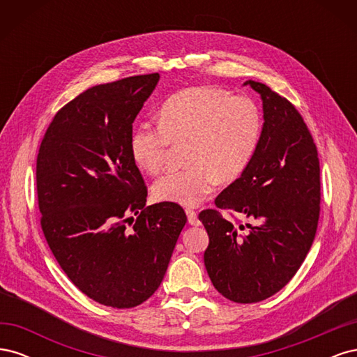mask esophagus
Listing matches in <instances>:
<instances>
[{
    "label": "esophagus",
    "mask_w": 357,
    "mask_h": 357,
    "mask_svg": "<svg viewBox=\"0 0 357 357\" xmlns=\"http://www.w3.org/2000/svg\"><path fill=\"white\" fill-rule=\"evenodd\" d=\"M186 215H188L189 225H192V226H199V225H201V222H199V219H198V214H197L195 211H193V210L188 208V210H186Z\"/></svg>",
    "instance_id": "esophagus-1"
}]
</instances>
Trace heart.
Masks as SVG:
<instances>
[{"label": "heart", "instance_id": "1", "mask_svg": "<svg viewBox=\"0 0 357 357\" xmlns=\"http://www.w3.org/2000/svg\"><path fill=\"white\" fill-rule=\"evenodd\" d=\"M158 126L142 122L129 137V155L147 174L164 167L169 146H181L186 168L158 178L153 197L160 202L197 207L215 183H232L250 165L262 137V114L245 96L190 88L162 104Z\"/></svg>", "mask_w": 357, "mask_h": 357}]
</instances>
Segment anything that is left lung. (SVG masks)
Segmentation results:
<instances>
[{
    "mask_svg": "<svg viewBox=\"0 0 357 357\" xmlns=\"http://www.w3.org/2000/svg\"><path fill=\"white\" fill-rule=\"evenodd\" d=\"M243 86L261 95V143L243 176L215 198L218 210L201 211L199 220L210 238L204 265L213 286L225 298L252 304L283 289L310 252L320 213V168L295 107L264 83ZM219 208L251 223L236 229ZM244 227L248 232L240 234Z\"/></svg>",
    "mask_w": 357,
    "mask_h": 357,
    "instance_id": "8db88e82",
    "label": "left lung"
}]
</instances>
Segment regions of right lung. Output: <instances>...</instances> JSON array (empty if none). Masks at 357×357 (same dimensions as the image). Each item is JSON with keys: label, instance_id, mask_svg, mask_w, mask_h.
Wrapping results in <instances>:
<instances>
[{"label": "right lung", "instance_id": "right-lung-1", "mask_svg": "<svg viewBox=\"0 0 357 357\" xmlns=\"http://www.w3.org/2000/svg\"><path fill=\"white\" fill-rule=\"evenodd\" d=\"M159 79L86 89L56 113L37 158L41 228L53 256L84 295L113 308L155 294L188 222L178 204L146 207L129 155L132 123Z\"/></svg>", "mask_w": 357, "mask_h": 357}]
</instances>
